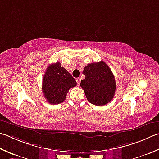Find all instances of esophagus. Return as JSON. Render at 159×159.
<instances>
[{
	"mask_svg": "<svg viewBox=\"0 0 159 159\" xmlns=\"http://www.w3.org/2000/svg\"><path fill=\"white\" fill-rule=\"evenodd\" d=\"M76 80L77 84H79H79L80 83V78H77V79H76Z\"/></svg>",
	"mask_w": 159,
	"mask_h": 159,
	"instance_id": "34e87169",
	"label": "esophagus"
}]
</instances>
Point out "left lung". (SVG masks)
I'll return each mask as SVG.
<instances>
[{
    "instance_id": "obj_1",
    "label": "left lung",
    "mask_w": 159,
    "mask_h": 159,
    "mask_svg": "<svg viewBox=\"0 0 159 159\" xmlns=\"http://www.w3.org/2000/svg\"><path fill=\"white\" fill-rule=\"evenodd\" d=\"M83 74L85 78L80 85L89 102L101 106L112 100L116 88V81L110 68L104 61L88 64L84 68Z\"/></svg>"
}]
</instances>
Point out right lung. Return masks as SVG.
Segmentation results:
<instances>
[{"instance_id": "right-lung-1", "label": "right lung", "mask_w": 159, "mask_h": 159, "mask_svg": "<svg viewBox=\"0 0 159 159\" xmlns=\"http://www.w3.org/2000/svg\"><path fill=\"white\" fill-rule=\"evenodd\" d=\"M76 85L72 76L61 67V63L49 65L43 76L42 90L45 98L52 105L63 102L71 88Z\"/></svg>"}]
</instances>
